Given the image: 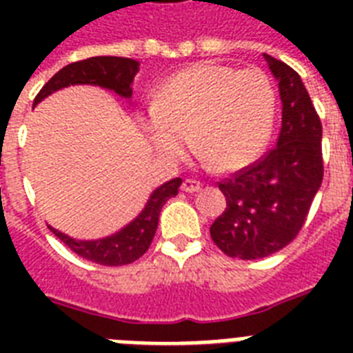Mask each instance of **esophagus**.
I'll return each mask as SVG.
<instances>
[{
	"label": "esophagus",
	"instance_id": "esophagus-1",
	"mask_svg": "<svg viewBox=\"0 0 353 353\" xmlns=\"http://www.w3.org/2000/svg\"><path fill=\"white\" fill-rule=\"evenodd\" d=\"M181 190L183 192H198V190H201V183L196 181V179H185L181 185Z\"/></svg>",
	"mask_w": 353,
	"mask_h": 353
}]
</instances>
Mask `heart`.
<instances>
[{
  "label": "heart",
  "instance_id": "1",
  "mask_svg": "<svg viewBox=\"0 0 353 353\" xmlns=\"http://www.w3.org/2000/svg\"><path fill=\"white\" fill-rule=\"evenodd\" d=\"M276 95L262 69L201 62L174 74L141 124L168 161L194 148L220 172L240 170L262 154L273 130Z\"/></svg>",
  "mask_w": 353,
  "mask_h": 353
}]
</instances>
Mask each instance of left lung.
Segmentation results:
<instances>
[{"instance_id": "left-lung-1", "label": "left lung", "mask_w": 353, "mask_h": 353, "mask_svg": "<svg viewBox=\"0 0 353 353\" xmlns=\"http://www.w3.org/2000/svg\"><path fill=\"white\" fill-rule=\"evenodd\" d=\"M263 58L279 80V141L262 159L220 183L227 207L210 225L216 245L240 260L269 256L295 240L324 176L323 124L301 77L265 52Z\"/></svg>"}]
</instances>
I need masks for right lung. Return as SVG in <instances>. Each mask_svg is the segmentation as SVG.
Listing matches in <instances>:
<instances>
[{"instance_id":"1","label":"right lung","mask_w":353,"mask_h":353,"mask_svg":"<svg viewBox=\"0 0 353 353\" xmlns=\"http://www.w3.org/2000/svg\"><path fill=\"white\" fill-rule=\"evenodd\" d=\"M139 73V62L132 58L122 57H91L88 60H80L62 68L36 95L34 104H40L46 97L69 85L90 84L101 85L110 91H115L124 99H132V84L135 74ZM181 179H170L159 188L150 194L144 209L139 212L135 220H132L121 231L99 240H77L63 234L49 225L52 234L60 238L65 245L79 256L101 265H126L143 256L148 251L150 243L154 240L159 214L163 205L170 198L177 196Z\"/></svg>"}]
</instances>
